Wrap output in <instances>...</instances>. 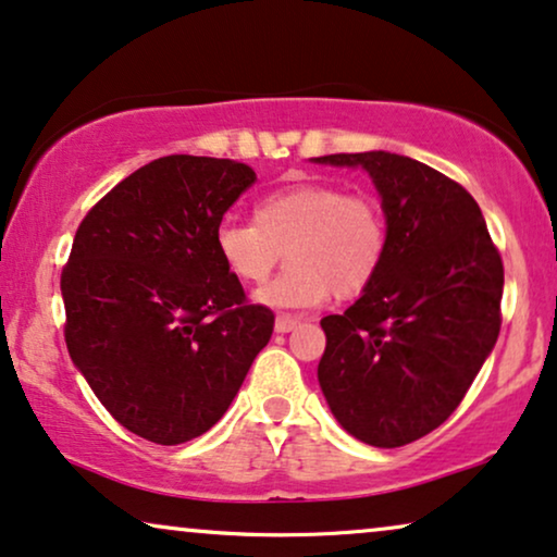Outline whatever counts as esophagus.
<instances>
[{
    "mask_svg": "<svg viewBox=\"0 0 557 557\" xmlns=\"http://www.w3.org/2000/svg\"><path fill=\"white\" fill-rule=\"evenodd\" d=\"M299 322H301L299 317H292V314H278V317H276V332H281V335H284V332H292Z\"/></svg>",
    "mask_w": 557,
    "mask_h": 557,
    "instance_id": "34e87169",
    "label": "esophagus"
}]
</instances>
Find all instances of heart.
I'll use <instances>...</instances> for the list:
<instances>
[{"label":"heart","instance_id":"heart-1","mask_svg":"<svg viewBox=\"0 0 557 557\" xmlns=\"http://www.w3.org/2000/svg\"><path fill=\"white\" fill-rule=\"evenodd\" d=\"M388 230L381 201L368 191L301 184L256 201L252 222L222 220L214 248L243 284H263L286 252L288 269L256 294L258 305L296 312L314 309L335 288L358 296L386 258Z\"/></svg>","mask_w":557,"mask_h":557}]
</instances>
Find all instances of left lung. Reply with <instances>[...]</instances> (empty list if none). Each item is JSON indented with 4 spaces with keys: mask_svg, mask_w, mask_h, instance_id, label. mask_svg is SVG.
<instances>
[{
    "mask_svg": "<svg viewBox=\"0 0 557 557\" xmlns=\"http://www.w3.org/2000/svg\"><path fill=\"white\" fill-rule=\"evenodd\" d=\"M363 169L386 214V258L343 314L320 322L317 368L335 420L360 443L401 447L463 401L502 327L504 265L475 199L414 158H312Z\"/></svg>",
    "mask_w": 557,
    "mask_h": 557,
    "instance_id": "obj_1",
    "label": "left lung"
}]
</instances>
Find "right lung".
Instances as JSON below:
<instances>
[{
    "label": "right lung",
    "mask_w": 557,
    "mask_h": 557,
    "mask_svg": "<svg viewBox=\"0 0 557 557\" xmlns=\"http://www.w3.org/2000/svg\"><path fill=\"white\" fill-rule=\"evenodd\" d=\"M256 182L230 158L163 156L89 209L61 273L66 345L122 428L158 445L222 420L273 312L248 305L214 248L216 225Z\"/></svg>",
    "instance_id": "add662e5"
}]
</instances>
